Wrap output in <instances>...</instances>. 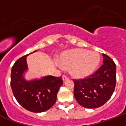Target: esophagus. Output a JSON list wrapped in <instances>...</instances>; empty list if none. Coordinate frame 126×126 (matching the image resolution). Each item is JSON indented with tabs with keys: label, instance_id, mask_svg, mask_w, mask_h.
<instances>
[{
	"label": "esophagus",
	"instance_id": "obj_1",
	"mask_svg": "<svg viewBox=\"0 0 126 126\" xmlns=\"http://www.w3.org/2000/svg\"><path fill=\"white\" fill-rule=\"evenodd\" d=\"M69 79V78H68V77L67 76H66V75H63L62 76V80H63V82H65V81H66L67 80H68Z\"/></svg>",
	"mask_w": 126,
	"mask_h": 126
}]
</instances>
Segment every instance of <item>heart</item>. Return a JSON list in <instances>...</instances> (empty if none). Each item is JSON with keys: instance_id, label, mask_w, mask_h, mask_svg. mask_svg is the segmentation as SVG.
<instances>
[{"instance_id": "1", "label": "heart", "mask_w": 126, "mask_h": 126, "mask_svg": "<svg viewBox=\"0 0 126 126\" xmlns=\"http://www.w3.org/2000/svg\"><path fill=\"white\" fill-rule=\"evenodd\" d=\"M100 55L96 51L85 49H74L63 52L59 63L66 69H71L72 75L77 78H85L95 71L100 63Z\"/></svg>"}]
</instances>
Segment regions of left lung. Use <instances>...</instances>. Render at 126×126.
I'll return each instance as SVG.
<instances>
[{
	"instance_id": "1",
	"label": "left lung",
	"mask_w": 126,
	"mask_h": 126,
	"mask_svg": "<svg viewBox=\"0 0 126 126\" xmlns=\"http://www.w3.org/2000/svg\"><path fill=\"white\" fill-rule=\"evenodd\" d=\"M103 65L85 79L73 80L74 95L82 107L95 109L103 105L111 97L116 82V67L113 60L103 53Z\"/></svg>"
}]
</instances>
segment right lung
Returning a JSON list of instances; mask_svg holds the SVG:
<instances>
[{"label": "right lung", "instance_id": "right-lung-1", "mask_svg": "<svg viewBox=\"0 0 126 126\" xmlns=\"http://www.w3.org/2000/svg\"><path fill=\"white\" fill-rule=\"evenodd\" d=\"M17 59L12 68L11 88L17 101L29 111L38 113L46 111L55 104L57 92L63 84L61 77L46 76L40 79L27 80L25 73L28 70L27 57Z\"/></svg>", "mask_w": 126, "mask_h": 126}]
</instances>
